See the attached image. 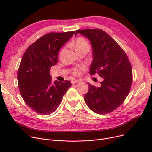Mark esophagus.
I'll list each match as a JSON object with an SVG mask.
<instances>
[{
  "instance_id": "34e87169",
  "label": "esophagus",
  "mask_w": 152,
  "mask_h": 152,
  "mask_svg": "<svg viewBox=\"0 0 152 152\" xmlns=\"http://www.w3.org/2000/svg\"><path fill=\"white\" fill-rule=\"evenodd\" d=\"M78 82H79V80H77V79H72V81H71V82H72V84H76V83H77Z\"/></svg>"
}]
</instances>
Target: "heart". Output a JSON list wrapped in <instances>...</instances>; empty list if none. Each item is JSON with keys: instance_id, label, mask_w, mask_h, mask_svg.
I'll use <instances>...</instances> for the list:
<instances>
[{"instance_id": "obj_1", "label": "heart", "mask_w": 152, "mask_h": 152, "mask_svg": "<svg viewBox=\"0 0 152 152\" xmlns=\"http://www.w3.org/2000/svg\"><path fill=\"white\" fill-rule=\"evenodd\" d=\"M74 48L76 51L81 50L84 48H89V45L87 41L82 37H79L76 39L74 44ZM83 68H75L73 69V73L75 75H79L80 74V69Z\"/></svg>"}]
</instances>
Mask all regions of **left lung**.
Masks as SVG:
<instances>
[{
	"label": "left lung",
	"mask_w": 152,
	"mask_h": 152,
	"mask_svg": "<svg viewBox=\"0 0 152 152\" xmlns=\"http://www.w3.org/2000/svg\"><path fill=\"white\" fill-rule=\"evenodd\" d=\"M90 40L93 62L89 74L97 73L103 79L100 87L89 84L84 96L88 107L98 114L112 112L123 103L132 82V67L126 53L103 30L86 29L76 31Z\"/></svg>",
	"instance_id": "obj_1"
}]
</instances>
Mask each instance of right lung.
I'll use <instances>...</instances> for the list:
<instances>
[{"mask_svg":"<svg viewBox=\"0 0 152 152\" xmlns=\"http://www.w3.org/2000/svg\"><path fill=\"white\" fill-rule=\"evenodd\" d=\"M75 31L49 33L27 48L18 70V87L26 104L37 113L48 115L60 104L71 82H52L50 68L58 60V52Z\"/></svg>","mask_w":152,"mask_h":152,"instance_id":"right-lung-1","label":"right lung"}]
</instances>
